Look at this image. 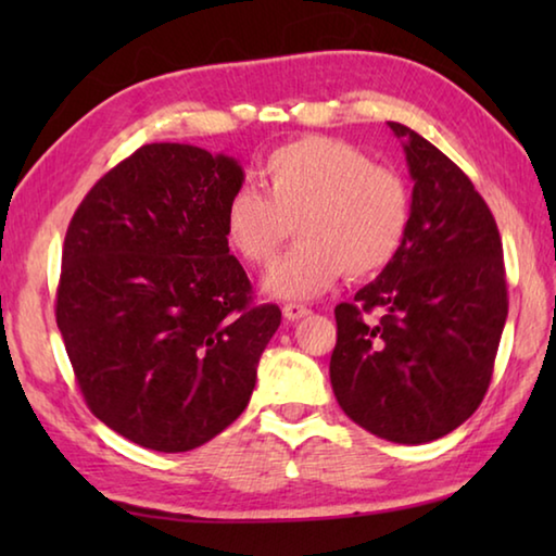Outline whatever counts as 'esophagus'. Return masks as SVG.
Wrapping results in <instances>:
<instances>
[{"label":"esophagus","instance_id":"34e87169","mask_svg":"<svg viewBox=\"0 0 556 556\" xmlns=\"http://www.w3.org/2000/svg\"><path fill=\"white\" fill-rule=\"evenodd\" d=\"M281 312H285L287 321H299V318H304L308 314V308L304 304H285Z\"/></svg>","mask_w":556,"mask_h":556}]
</instances>
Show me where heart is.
<instances>
[{
    "instance_id": "b5f03b06",
    "label": "heart",
    "mask_w": 556,
    "mask_h": 556,
    "mask_svg": "<svg viewBox=\"0 0 556 556\" xmlns=\"http://www.w3.org/2000/svg\"><path fill=\"white\" fill-rule=\"evenodd\" d=\"M265 195L235 191L223 211L228 248L252 267L275 260L294 223L299 244L265 277L277 299H312L336 279H363L390 265L409 228V193L392 168L328 137H304L262 164Z\"/></svg>"
}]
</instances>
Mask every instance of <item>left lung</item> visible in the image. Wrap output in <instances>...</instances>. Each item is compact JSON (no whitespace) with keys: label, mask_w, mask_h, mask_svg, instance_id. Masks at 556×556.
<instances>
[{"label":"left lung","mask_w":556,"mask_h":556,"mask_svg":"<svg viewBox=\"0 0 556 556\" xmlns=\"http://www.w3.org/2000/svg\"><path fill=\"white\" fill-rule=\"evenodd\" d=\"M388 125L414 181L409 228L378 279L336 306L331 384L370 434L427 444L464 425L491 384L507 318L503 242L470 178L414 129Z\"/></svg>","instance_id":"obj_1"}]
</instances>
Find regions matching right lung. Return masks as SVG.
<instances>
[{"label":"right lung","instance_id":"1","mask_svg":"<svg viewBox=\"0 0 556 556\" xmlns=\"http://www.w3.org/2000/svg\"><path fill=\"white\" fill-rule=\"evenodd\" d=\"M242 181L232 156L147 144L90 188L65 232V353L90 412L144 448L178 454L228 429L281 324L279 306H252L223 235Z\"/></svg>","mask_w":556,"mask_h":556}]
</instances>
